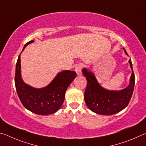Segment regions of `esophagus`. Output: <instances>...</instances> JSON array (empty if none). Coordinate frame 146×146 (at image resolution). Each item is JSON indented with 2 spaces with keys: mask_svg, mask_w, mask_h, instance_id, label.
I'll return each instance as SVG.
<instances>
[{
  "mask_svg": "<svg viewBox=\"0 0 146 146\" xmlns=\"http://www.w3.org/2000/svg\"><path fill=\"white\" fill-rule=\"evenodd\" d=\"M82 64H79L78 65L76 66V67L75 68V70L76 71V74H77V75H82Z\"/></svg>",
  "mask_w": 146,
  "mask_h": 146,
  "instance_id": "obj_1",
  "label": "esophagus"
}]
</instances>
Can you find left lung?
<instances>
[{"label": "left lung", "instance_id": "1", "mask_svg": "<svg viewBox=\"0 0 146 146\" xmlns=\"http://www.w3.org/2000/svg\"><path fill=\"white\" fill-rule=\"evenodd\" d=\"M125 55L128 56L124 48ZM129 63L132 70L129 84L126 88L119 91L108 90L104 88L96 78L92 71L82 69L83 75L87 79V87L84 93L86 105L93 112L103 115H111L121 111L127 107L132 97L135 86V75L131 60Z\"/></svg>", "mask_w": 146, "mask_h": 146}]
</instances>
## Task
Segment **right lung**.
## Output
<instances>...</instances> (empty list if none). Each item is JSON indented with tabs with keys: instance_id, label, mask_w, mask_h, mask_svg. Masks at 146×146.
I'll return each instance as SVG.
<instances>
[{
	"instance_id": "obj_1",
	"label": "right lung",
	"mask_w": 146,
	"mask_h": 146,
	"mask_svg": "<svg viewBox=\"0 0 146 146\" xmlns=\"http://www.w3.org/2000/svg\"><path fill=\"white\" fill-rule=\"evenodd\" d=\"M33 42L34 40L26 44L22 52L28 44ZM76 76L75 71H62L58 73L46 87L33 88L26 84L22 78L20 55L16 64L15 84L19 99L25 108L37 115H48L60 110L65 98L66 91Z\"/></svg>"
}]
</instances>
